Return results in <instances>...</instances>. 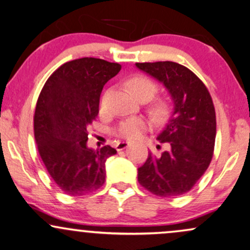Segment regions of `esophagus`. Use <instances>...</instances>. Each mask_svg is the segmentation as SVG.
Returning a JSON list of instances; mask_svg holds the SVG:
<instances>
[{
	"label": "esophagus",
	"instance_id": "1",
	"mask_svg": "<svg viewBox=\"0 0 250 250\" xmlns=\"http://www.w3.org/2000/svg\"><path fill=\"white\" fill-rule=\"evenodd\" d=\"M128 146H129L128 142H120V143L116 144V150L122 151V150H125V148L128 147Z\"/></svg>",
	"mask_w": 250,
	"mask_h": 250
}]
</instances>
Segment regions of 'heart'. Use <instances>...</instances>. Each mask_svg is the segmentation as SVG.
I'll list each match as a JSON object with an SVG mask.
<instances>
[{"mask_svg": "<svg viewBox=\"0 0 250 250\" xmlns=\"http://www.w3.org/2000/svg\"><path fill=\"white\" fill-rule=\"evenodd\" d=\"M128 86L138 99L142 97H148L151 99L154 96V93L157 92L156 83L143 75H135L129 78ZM105 103L106 94L103 97L102 103H100L102 107L105 106ZM148 125H150V123L146 120L142 118H131L120 122L115 132L116 135L122 138H125V140H136L146 130Z\"/></svg>", "mask_w": 250, "mask_h": 250, "instance_id": "obj_1", "label": "heart"}]
</instances>
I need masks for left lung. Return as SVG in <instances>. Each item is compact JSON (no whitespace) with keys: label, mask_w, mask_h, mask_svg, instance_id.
<instances>
[{"label":"left lung","mask_w":250,"mask_h":250,"mask_svg":"<svg viewBox=\"0 0 250 250\" xmlns=\"http://www.w3.org/2000/svg\"><path fill=\"white\" fill-rule=\"evenodd\" d=\"M167 88L174 108L157 140L167 145L160 156L148 153L138 168L141 186L160 197L188 192L209 167L216 141V112L209 91L179 63H136ZM160 145H158V148Z\"/></svg>","instance_id":"8db88e82"}]
</instances>
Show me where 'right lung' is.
Instances as JSON below:
<instances>
[{
    "label": "right lung",
    "instance_id": "obj_1",
    "mask_svg": "<svg viewBox=\"0 0 250 250\" xmlns=\"http://www.w3.org/2000/svg\"><path fill=\"white\" fill-rule=\"evenodd\" d=\"M120 70L119 63L102 59L69 61L49 76L38 98V151L49 175L67 195H87L105 182V163L116 150L109 145L96 151L87 147V129L99 113L104 85Z\"/></svg>",
    "mask_w": 250,
    "mask_h": 250
}]
</instances>
